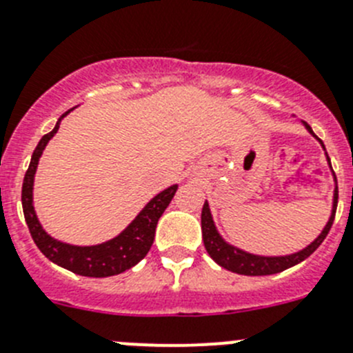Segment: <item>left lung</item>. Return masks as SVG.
<instances>
[{
	"mask_svg": "<svg viewBox=\"0 0 353 353\" xmlns=\"http://www.w3.org/2000/svg\"><path fill=\"white\" fill-rule=\"evenodd\" d=\"M303 123L304 128L320 142L322 149L325 151V145L323 142L316 137L311 126L307 123ZM327 157V153H325ZM327 163H329V169L332 170L331 160L327 157ZM332 177H334V195H332V209L331 216L327 220L325 227L322 228V232L319 234L313 243L307 244L306 248L299 250V252L290 253V255H255V253L244 252L241 248L234 246L228 241L223 239L220 232H218V227H216L214 220H212L211 209H209V202L205 200L204 208H202V216H200V225H202V239H204V246L208 250L209 256L214 260L218 265H221L227 271L236 272V274H244V276H268V274H276V272H281L285 269H290L297 263H301L303 260H306L311 253L315 252L316 248L322 244V241L325 239V236L329 234L332 227V221H334L336 214V205H338V181H336L334 170H332Z\"/></svg>",
	"mask_w": 353,
	"mask_h": 353,
	"instance_id": "obj_1",
	"label": "left lung"
}]
</instances>
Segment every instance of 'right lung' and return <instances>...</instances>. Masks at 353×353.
Returning <instances> with one entry per match:
<instances>
[{"label":"right lung","instance_id":"1","mask_svg":"<svg viewBox=\"0 0 353 353\" xmlns=\"http://www.w3.org/2000/svg\"><path fill=\"white\" fill-rule=\"evenodd\" d=\"M74 109L66 110L59 117L52 132L43 135L38 142L37 149L33 151L30 167H28L26 176H24V183H22V211H24V218H26L28 228H30L34 244L50 262L58 263L59 268L68 269L75 274L90 276V278H107V276L121 274L126 269L137 265L148 255L149 248L153 244L158 220L167 209V205L170 204V200L177 190V184H172L158 195H154L125 230L119 232L116 237L105 241V243L93 244V246H77V244L63 243V241L47 234L46 228L38 220L33 205L34 174H37L38 161H40L43 149L49 144L50 139L58 133L61 119L68 116Z\"/></svg>","mask_w":353,"mask_h":353}]
</instances>
